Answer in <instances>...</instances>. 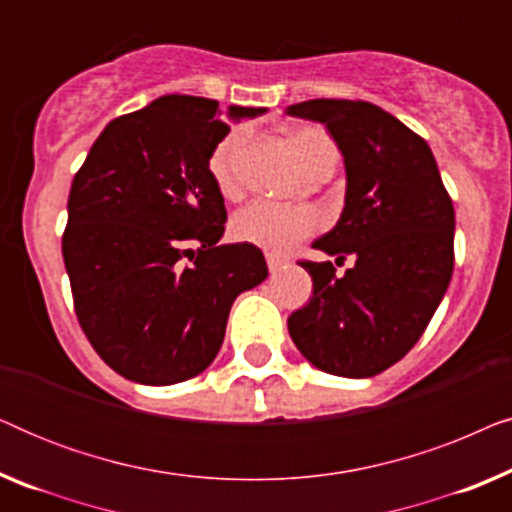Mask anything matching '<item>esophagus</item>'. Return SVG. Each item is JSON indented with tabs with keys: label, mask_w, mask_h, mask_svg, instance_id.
Segmentation results:
<instances>
[{
	"label": "esophagus",
	"mask_w": 512,
	"mask_h": 512,
	"mask_svg": "<svg viewBox=\"0 0 512 512\" xmlns=\"http://www.w3.org/2000/svg\"><path fill=\"white\" fill-rule=\"evenodd\" d=\"M265 261H268L270 272H277L284 265V258L279 254H265Z\"/></svg>",
	"instance_id": "34e87169"
}]
</instances>
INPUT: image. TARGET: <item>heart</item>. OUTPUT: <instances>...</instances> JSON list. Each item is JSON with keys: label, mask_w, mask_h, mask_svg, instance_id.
Here are the masks:
<instances>
[{"label": "heart", "mask_w": 512, "mask_h": 512, "mask_svg": "<svg viewBox=\"0 0 512 512\" xmlns=\"http://www.w3.org/2000/svg\"><path fill=\"white\" fill-rule=\"evenodd\" d=\"M286 137H289L305 174L324 170V167H335V163H338V146L319 125H293L286 132ZM244 142H247V132L233 130L209 153V177H212L216 191L226 195V198L235 195L237 188H240V184H237V158H240ZM319 226L321 219L312 207L254 200L233 216L230 235L237 242H247L254 244V247L282 254V251H289L298 242L312 237Z\"/></svg>", "instance_id": "heart-1"}]
</instances>
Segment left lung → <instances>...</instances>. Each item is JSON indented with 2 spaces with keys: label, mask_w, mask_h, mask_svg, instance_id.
<instances>
[{
  "label": "left lung",
  "mask_w": 512,
  "mask_h": 512,
  "mask_svg": "<svg viewBox=\"0 0 512 512\" xmlns=\"http://www.w3.org/2000/svg\"><path fill=\"white\" fill-rule=\"evenodd\" d=\"M286 114L324 123L342 151L345 209L312 247L354 256L342 277L300 261L312 298L286 321L291 340L324 373L373 377L415 347L450 286L452 198L429 144L375 104L307 100Z\"/></svg>",
  "instance_id": "8db88e82"
}]
</instances>
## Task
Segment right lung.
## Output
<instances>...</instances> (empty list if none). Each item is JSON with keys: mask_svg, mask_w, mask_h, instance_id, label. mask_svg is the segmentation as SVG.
I'll return each instance as SVG.
<instances>
[{"mask_svg": "<svg viewBox=\"0 0 512 512\" xmlns=\"http://www.w3.org/2000/svg\"><path fill=\"white\" fill-rule=\"evenodd\" d=\"M261 114L163 95L114 118L76 172L62 235L76 319L125 380L163 387L202 373L233 300L268 277L261 249L219 242L228 214L207 170L226 118Z\"/></svg>", "mask_w": 512, "mask_h": 512, "instance_id": "obj_1", "label": "right lung"}]
</instances>
